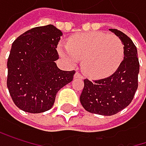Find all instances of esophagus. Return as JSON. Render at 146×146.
<instances>
[{
	"instance_id": "obj_1",
	"label": "esophagus",
	"mask_w": 146,
	"mask_h": 146,
	"mask_svg": "<svg viewBox=\"0 0 146 146\" xmlns=\"http://www.w3.org/2000/svg\"><path fill=\"white\" fill-rule=\"evenodd\" d=\"M74 79H83V76L80 74L79 72H76L74 74Z\"/></svg>"
}]
</instances>
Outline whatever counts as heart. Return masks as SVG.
<instances>
[{
	"mask_svg": "<svg viewBox=\"0 0 146 146\" xmlns=\"http://www.w3.org/2000/svg\"><path fill=\"white\" fill-rule=\"evenodd\" d=\"M59 54L70 65L82 60V69L91 78L101 79L115 71L124 55V46L119 37L104 32L78 34L67 45H58Z\"/></svg>",
	"mask_w": 146,
	"mask_h": 146,
	"instance_id": "heart-1",
	"label": "heart"
}]
</instances>
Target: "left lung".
<instances>
[{
    "mask_svg": "<svg viewBox=\"0 0 146 146\" xmlns=\"http://www.w3.org/2000/svg\"><path fill=\"white\" fill-rule=\"evenodd\" d=\"M124 45V60L111 76L98 80H84L80 100L89 112L111 116L129 106L138 89L139 62L137 47L132 40L118 29H109Z\"/></svg>",
    "mask_w": 146,
    "mask_h": 146,
    "instance_id": "left-lung-1",
    "label": "left lung"
}]
</instances>
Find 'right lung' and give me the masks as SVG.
I'll return each instance as SVG.
<instances>
[{"mask_svg": "<svg viewBox=\"0 0 146 146\" xmlns=\"http://www.w3.org/2000/svg\"><path fill=\"white\" fill-rule=\"evenodd\" d=\"M62 35L54 25H47L27 31L13 42L7 86L21 110L30 113L50 110L59 90L72 80L75 71H62L55 63Z\"/></svg>", "mask_w": 146, "mask_h": 146, "instance_id": "right-lung-1", "label": "right lung"}]
</instances>
